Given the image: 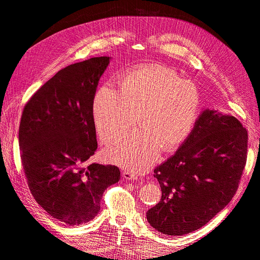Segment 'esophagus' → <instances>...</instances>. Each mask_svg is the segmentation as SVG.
Masks as SVG:
<instances>
[{"label":"esophagus","instance_id":"34e87169","mask_svg":"<svg viewBox=\"0 0 260 260\" xmlns=\"http://www.w3.org/2000/svg\"><path fill=\"white\" fill-rule=\"evenodd\" d=\"M122 177L127 180H137L139 178L137 174H135V172H132L130 170H124L122 172Z\"/></svg>","mask_w":260,"mask_h":260}]
</instances>
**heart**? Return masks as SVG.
<instances>
[{"label":"heart","mask_w":260,"mask_h":260,"mask_svg":"<svg viewBox=\"0 0 260 260\" xmlns=\"http://www.w3.org/2000/svg\"><path fill=\"white\" fill-rule=\"evenodd\" d=\"M120 88L102 85L93 99V116L101 139L112 142L129 128L139 111L141 127L106 149L107 158L131 171H144L162 146L178 147L190 136L202 109L194 82L169 68L145 65L125 72Z\"/></svg>","instance_id":"b5f03b06"}]
</instances>
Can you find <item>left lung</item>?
Segmentation results:
<instances>
[{"label": "left lung", "mask_w": 260, "mask_h": 260, "mask_svg": "<svg viewBox=\"0 0 260 260\" xmlns=\"http://www.w3.org/2000/svg\"><path fill=\"white\" fill-rule=\"evenodd\" d=\"M247 142L237 118L205 109L176 154L154 169L161 199L146 212L149 224L168 235L205 225L238 191Z\"/></svg>", "instance_id": "1"}]
</instances>
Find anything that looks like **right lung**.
<instances>
[{"mask_svg":"<svg viewBox=\"0 0 260 260\" xmlns=\"http://www.w3.org/2000/svg\"><path fill=\"white\" fill-rule=\"evenodd\" d=\"M109 57L60 69L23 107L18 140L29 190L67 225L94 219L106 188L120 179L114 165H86L98 148L93 99Z\"/></svg>","mask_w":260,"mask_h":260,"instance_id":"right-lung-1","label":"right lung"}]
</instances>
